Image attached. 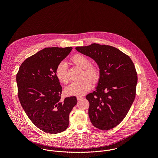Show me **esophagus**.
I'll return each mask as SVG.
<instances>
[{"instance_id": "esophagus-1", "label": "esophagus", "mask_w": 158, "mask_h": 158, "mask_svg": "<svg viewBox=\"0 0 158 158\" xmlns=\"http://www.w3.org/2000/svg\"><path fill=\"white\" fill-rule=\"evenodd\" d=\"M84 98L82 97V96H77V101H81V99H82Z\"/></svg>"}]
</instances>
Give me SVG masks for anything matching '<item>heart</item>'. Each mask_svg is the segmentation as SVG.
Segmentation results:
<instances>
[{
	"label": "heart",
	"instance_id": "heart-1",
	"mask_svg": "<svg viewBox=\"0 0 158 158\" xmlns=\"http://www.w3.org/2000/svg\"><path fill=\"white\" fill-rule=\"evenodd\" d=\"M72 60L77 65L84 69V76H86L89 79L84 78L79 81L73 82L65 87V91L67 94L69 96H83L91 89L92 86L91 81L95 83L99 80L100 76L99 71L98 67L94 65L89 66L90 64L89 60L82 54H75L73 57ZM56 75L58 80L62 83L67 84L69 82L68 70L67 64L65 62H61L59 64L56 70Z\"/></svg>",
	"mask_w": 158,
	"mask_h": 158
}]
</instances>
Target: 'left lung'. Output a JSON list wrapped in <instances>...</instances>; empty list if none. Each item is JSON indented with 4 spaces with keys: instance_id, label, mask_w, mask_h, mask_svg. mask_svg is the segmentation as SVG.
<instances>
[{
    "instance_id": "1",
    "label": "left lung",
    "mask_w": 158,
    "mask_h": 158,
    "mask_svg": "<svg viewBox=\"0 0 158 158\" xmlns=\"http://www.w3.org/2000/svg\"><path fill=\"white\" fill-rule=\"evenodd\" d=\"M98 64L100 76L96 91L88 94L89 116L93 125L107 131L126 117L136 96L137 73L131 58L110 46L92 44L76 47Z\"/></svg>"
}]
</instances>
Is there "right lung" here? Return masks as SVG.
Segmentation results:
<instances>
[{
	"label": "right lung",
	"instance_id": "right-lung-1",
	"mask_svg": "<svg viewBox=\"0 0 158 158\" xmlns=\"http://www.w3.org/2000/svg\"><path fill=\"white\" fill-rule=\"evenodd\" d=\"M73 48H47L28 57L16 76L18 97L26 114L39 129L51 134L65 131L76 97L60 99L56 70Z\"/></svg>",
	"mask_w": 158,
	"mask_h": 158
}]
</instances>
